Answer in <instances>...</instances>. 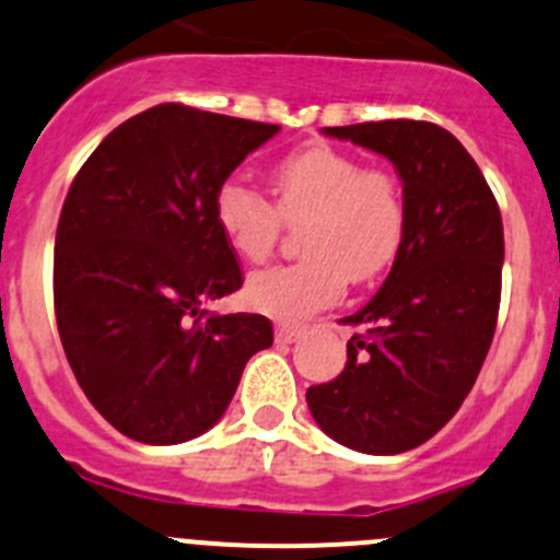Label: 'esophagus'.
<instances>
[{
    "label": "esophagus",
    "instance_id": "obj_1",
    "mask_svg": "<svg viewBox=\"0 0 560 560\" xmlns=\"http://www.w3.org/2000/svg\"><path fill=\"white\" fill-rule=\"evenodd\" d=\"M300 338H303V327L287 325V322H279V325H276V340H279V343H295Z\"/></svg>",
    "mask_w": 560,
    "mask_h": 560
}]
</instances>
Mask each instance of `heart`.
Segmentation results:
<instances>
[{"label":"heart","mask_w":560,"mask_h":560,"mask_svg":"<svg viewBox=\"0 0 560 560\" xmlns=\"http://www.w3.org/2000/svg\"><path fill=\"white\" fill-rule=\"evenodd\" d=\"M273 203L246 182L214 192V222L233 255L268 260L284 225L300 228L303 260L255 273L246 300L281 322H300L343 295L346 284L378 279L397 260L408 228L399 179L327 144L305 147L270 172Z\"/></svg>","instance_id":"b5f03b06"}]
</instances>
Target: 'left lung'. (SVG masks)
<instances>
[{
	"mask_svg": "<svg viewBox=\"0 0 560 560\" xmlns=\"http://www.w3.org/2000/svg\"><path fill=\"white\" fill-rule=\"evenodd\" d=\"M325 133L394 163L408 228L384 287L340 319L364 327L346 346L343 373L311 386L305 399L335 443L392 456L434 438L475 386L502 300V214L472 155L434 122H357Z\"/></svg>",
	"mask_w": 560,
	"mask_h": 560,
	"instance_id": "left-lung-1",
	"label": "left lung"
}]
</instances>
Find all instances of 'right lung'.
Returning <instances> with one entry per match:
<instances>
[{
  "label": "right lung",
  "mask_w": 560,
  "mask_h": 560,
  "mask_svg": "<svg viewBox=\"0 0 560 560\" xmlns=\"http://www.w3.org/2000/svg\"><path fill=\"white\" fill-rule=\"evenodd\" d=\"M270 122L158 104L120 122L82 163L52 257L58 335L74 378L117 432L176 445L214 427L252 354L260 314H211L244 284L214 222V192Z\"/></svg>",
  "instance_id": "right-lung-1"
}]
</instances>
